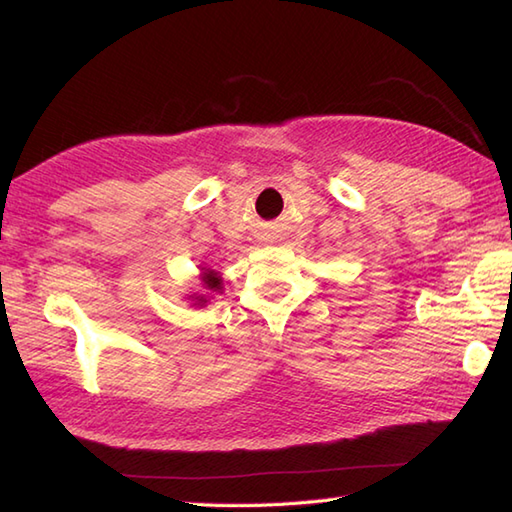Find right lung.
Here are the masks:
<instances>
[{"instance_id": "1", "label": "right lung", "mask_w": 512, "mask_h": 512, "mask_svg": "<svg viewBox=\"0 0 512 512\" xmlns=\"http://www.w3.org/2000/svg\"><path fill=\"white\" fill-rule=\"evenodd\" d=\"M220 284H222V281L215 277L213 270H206V273H204V286L209 288V290H220V288H222ZM198 301H200V303H206L204 297H198Z\"/></svg>"}]
</instances>
